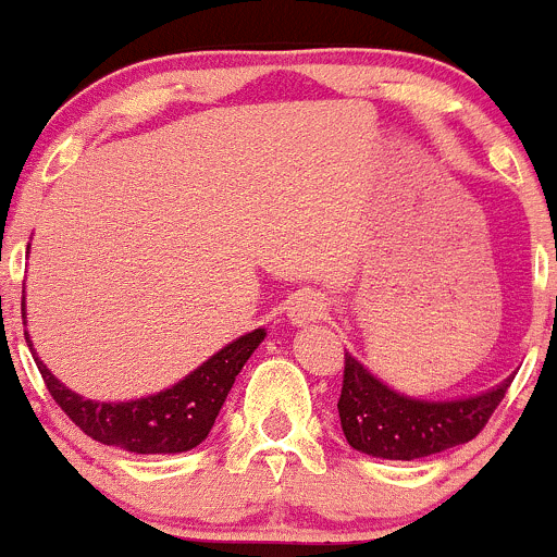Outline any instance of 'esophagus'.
<instances>
[{"label":"esophagus","instance_id":"1","mask_svg":"<svg viewBox=\"0 0 557 557\" xmlns=\"http://www.w3.org/2000/svg\"><path fill=\"white\" fill-rule=\"evenodd\" d=\"M286 313H289L292 324L317 322V319L327 317V300L322 295H317V292H297L289 300Z\"/></svg>","mask_w":557,"mask_h":557}]
</instances>
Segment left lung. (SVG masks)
Segmentation results:
<instances>
[{"mask_svg":"<svg viewBox=\"0 0 557 557\" xmlns=\"http://www.w3.org/2000/svg\"><path fill=\"white\" fill-rule=\"evenodd\" d=\"M509 379L490 393L460 400H417L395 393L344 355L338 417L346 442L384 460H417L471 442L504 400Z\"/></svg>","mask_w":557,"mask_h":557,"instance_id":"obj_1","label":"left lung"}]
</instances>
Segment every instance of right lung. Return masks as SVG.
I'll return each mask as SVG.
<instances>
[{
  "label": "right lung",
  "instance_id": "add662e5",
  "mask_svg": "<svg viewBox=\"0 0 557 557\" xmlns=\"http://www.w3.org/2000/svg\"><path fill=\"white\" fill-rule=\"evenodd\" d=\"M262 338H265V330L240 335L170 389L140 400H126V404H97V400L81 398L37 360L35 351L32 357L59 409L94 442L137 455H173L195 449L197 444L206 442L222 411L224 398L233 389L235 376L246 366L251 351L262 344Z\"/></svg>",
  "mask_w": 557,
  "mask_h": 557
}]
</instances>
